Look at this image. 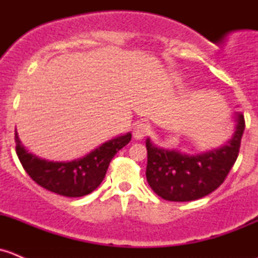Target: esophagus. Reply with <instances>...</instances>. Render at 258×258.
I'll list each match as a JSON object with an SVG mask.
<instances>
[{"label":"esophagus","instance_id":"obj_1","mask_svg":"<svg viewBox=\"0 0 258 258\" xmlns=\"http://www.w3.org/2000/svg\"><path fill=\"white\" fill-rule=\"evenodd\" d=\"M148 124L145 122H139L134 127V137L136 140H142L147 135Z\"/></svg>","mask_w":258,"mask_h":258}]
</instances>
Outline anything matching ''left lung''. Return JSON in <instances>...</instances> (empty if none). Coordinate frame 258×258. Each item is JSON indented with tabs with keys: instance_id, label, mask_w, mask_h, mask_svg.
<instances>
[{
	"instance_id": "left-lung-1",
	"label": "left lung",
	"mask_w": 258,
	"mask_h": 258,
	"mask_svg": "<svg viewBox=\"0 0 258 258\" xmlns=\"http://www.w3.org/2000/svg\"><path fill=\"white\" fill-rule=\"evenodd\" d=\"M236 128L226 145L200 155H186L165 150L146 140V177L151 188L163 200L175 202L195 201L207 196L222 184L235 165L244 131V118L236 113Z\"/></svg>"
}]
</instances>
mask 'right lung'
I'll use <instances>...</instances> for the list:
<instances>
[{"label":"right lung","mask_w":258,"mask_h":258,"mask_svg":"<svg viewBox=\"0 0 258 258\" xmlns=\"http://www.w3.org/2000/svg\"><path fill=\"white\" fill-rule=\"evenodd\" d=\"M15 132L18 160L28 176L43 188L66 197H82L95 191L105 178L113 156L131 141L132 136L128 132L110 140L82 158L53 162L28 152Z\"/></svg>","instance_id":"right-lung-1"}]
</instances>
